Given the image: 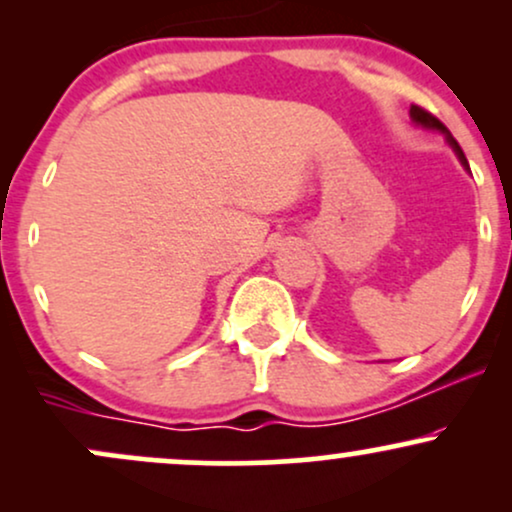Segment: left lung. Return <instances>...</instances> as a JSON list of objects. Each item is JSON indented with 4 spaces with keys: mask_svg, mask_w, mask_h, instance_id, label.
<instances>
[{
    "mask_svg": "<svg viewBox=\"0 0 512 512\" xmlns=\"http://www.w3.org/2000/svg\"><path fill=\"white\" fill-rule=\"evenodd\" d=\"M409 115H411V120L416 122V125H421V127H426V129H438V132H443V134H445V139H448V144L452 146V151H455L457 158H460L462 166L469 170V163H467V158H464V151L460 149V144L455 142V137H452V134L448 132V127H445L443 122H440L436 115L426 113V110H424V108H419V105H411Z\"/></svg>",
    "mask_w": 512,
    "mask_h": 512,
    "instance_id": "obj_1",
    "label": "left lung"
}]
</instances>
